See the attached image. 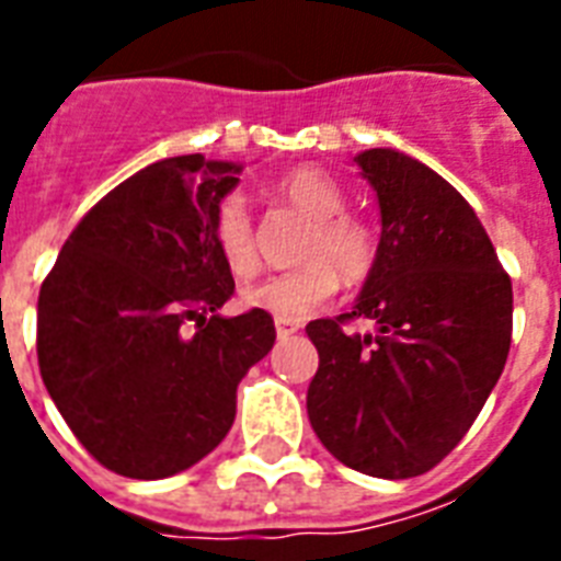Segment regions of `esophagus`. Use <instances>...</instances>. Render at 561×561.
<instances>
[{
    "mask_svg": "<svg viewBox=\"0 0 561 561\" xmlns=\"http://www.w3.org/2000/svg\"><path fill=\"white\" fill-rule=\"evenodd\" d=\"M299 332V323H294V320H276V334H279V341H288L290 334Z\"/></svg>",
    "mask_w": 561,
    "mask_h": 561,
    "instance_id": "obj_1",
    "label": "esophagus"
}]
</instances>
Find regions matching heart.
Here are the masks:
<instances>
[{
	"label": "heart",
	"instance_id": "obj_1",
	"mask_svg": "<svg viewBox=\"0 0 561 561\" xmlns=\"http://www.w3.org/2000/svg\"><path fill=\"white\" fill-rule=\"evenodd\" d=\"M279 197L311 218L299 244V267L244 290V306L267 311L282 320H299L323 308L350 285L369 279L381 259V236L373 220L346 211V192L320 169H294L276 183ZM209 238L220 262L236 279H250L259 271V247L247 201L241 194L220 197L209 220Z\"/></svg>",
	"mask_w": 561,
	"mask_h": 561
}]
</instances>
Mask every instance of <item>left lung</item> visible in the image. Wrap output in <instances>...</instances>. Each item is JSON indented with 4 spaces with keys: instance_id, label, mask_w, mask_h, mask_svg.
<instances>
[{
    "instance_id": "left-lung-1",
    "label": "left lung",
    "mask_w": 561,
    "mask_h": 561,
    "mask_svg": "<svg viewBox=\"0 0 561 561\" xmlns=\"http://www.w3.org/2000/svg\"><path fill=\"white\" fill-rule=\"evenodd\" d=\"M355 162L381 206V259L350 314L311 320L308 419L343 466L419 478L457 448L504 373L513 282L466 197L408 153ZM373 319L375 335L346 333Z\"/></svg>"
}]
</instances>
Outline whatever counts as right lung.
<instances>
[{
    "instance_id": "right-lung-1",
    "label": "right lung",
    "mask_w": 561,
    "mask_h": 561,
    "mask_svg": "<svg viewBox=\"0 0 561 561\" xmlns=\"http://www.w3.org/2000/svg\"><path fill=\"white\" fill-rule=\"evenodd\" d=\"M238 165L153 162L66 238L37 299L48 396L104 469L171 478L215 451L247 369L273 350L267 311L220 317L236 282L209 238Z\"/></svg>"
}]
</instances>
